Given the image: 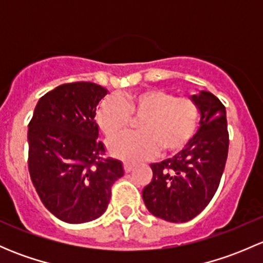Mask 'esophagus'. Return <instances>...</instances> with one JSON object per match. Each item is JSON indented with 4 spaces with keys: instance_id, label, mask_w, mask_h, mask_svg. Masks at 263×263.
<instances>
[{
    "instance_id": "1",
    "label": "esophagus",
    "mask_w": 263,
    "mask_h": 263,
    "mask_svg": "<svg viewBox=\"0 0 263 263\" xmlns=\"http://www.w3.org/2000/svg\"><path fill=\"white\" fill-rule=\"evenodd\" d=\"M123 166L126 173H129V172H132L135 169V164H131V163H124Z\"/></svg>"
}]
</instances>
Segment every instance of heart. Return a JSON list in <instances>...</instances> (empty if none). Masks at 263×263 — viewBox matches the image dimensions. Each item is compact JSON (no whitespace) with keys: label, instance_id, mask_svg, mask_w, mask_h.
Instances as JSON below:
<instances>
[{"label":"heart","instance_id":"1","mask_svg":"<svg viewBox=\"0 0 263 263\" xmlns=\"http://www.w3.org/2000/svg\"><path fill=\"white\" fill-rule=\"evenodd\" d=\"M132 118L140 119L137 134L109 141V150L126 161H144L163 154H176L193 139L200 121L195 102L177 98L158 87L139 90L124 97H108L97 110V122L107 137L123 132Z\"/></svg>","mask_w":263,"mask_h":263}]
</instances>
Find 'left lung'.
<instances>
[{
  "label": "left lung",
  "instance_id": "left-lung-1",
  "mask_svg": "<svg viewBox=\"0 0 263 263\" xmlns=\"http://www.w3.org/2000/svg\"><path fill=\"white\" fill-rule=\"evenodd\" d=\"M200 109V128L173 158L151 164L153 179L142 198L154 216L185 222L197 216L213 200L229 150L227 110L209 91L191 97Z\"/></svg>",
  "mask_w": 263,
  "mask_h": 263
}]
</instances>
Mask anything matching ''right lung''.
Returning <instances> with one entry per match:
<instances>
[{
	"instance_id": "1",
	"label": "right lung",
	"mask_w": 263,
	"mask_h": 263,
	"mask_svg": "<svg viewBox=\"0 0 263 263\" xmlns=\"http://www.w3.org/2000/svg\"><path fill=\"white\" fill-rule=\"evenodd\" d=\"M108 90L94 82L63 84L39 99L29 123V173L36 193L60 220L82 224L105 213L112 185L123 176L105 158L95 122Z\"/></svg>"
}]
</instances>
